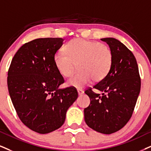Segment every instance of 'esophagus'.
<instances>
[{
    "mask_svg": "<svg viewBox=\"0 0 151 151\" xmlns=\"http://www.w3.org/2000/svg\"><path fill=\"white\" fill-rule=\"evenodd\" d=\"M78 93L79 96H81V95H82V94H84V91H83V90H81V89H78Z\"/></svg>",
    "mask_w": 151,
    "mask_h": 151,
    "instance_id": "1",
    "label": "esophagus"
}]
</instances>
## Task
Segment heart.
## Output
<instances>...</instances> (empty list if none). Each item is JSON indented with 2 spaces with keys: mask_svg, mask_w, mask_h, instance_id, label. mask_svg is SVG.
<instances>
[{
  "mask_svg": "<svg viewBox=\"0 0 151 151\" xmlns=\"http://www.w3.org/2000/svg\"><path fill=\"white\" fill-rule=\"evenodd\" d=\"M113 52L107 45L76 38L68 42L64 52L56 53L54 63L59 73L70 77L78 64L79 72L68 80V85L83 88L91 81L99 82L109 73L112 66Z\"/></svg>",
  "mask_w": 151,
  "mask_h": 151,
  "instance_id": "b5f03b06",
  "label": "heart"
}]
</instances>
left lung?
I'll return each mask as SVG.
<instances>
[{
	"label": "left lung",
	"mask_w": 151,
	"mask_h": 151,
	"mask_svg": "<svg viewBox=\"0 0 151 151\" xmlns=\"http://www.w3.org/2000/svg\"><path fill=\"white\" fill-rule=\"evenodd\" d=\"M101 40L112 51V66L102 81L85 91L90 104L84 114L90 128L110 134L122 129L131 118L140 92L141 78L134 55L123 43L113 38ZM93 88L103 91L102 96Z\"/></svg>",
	"instance_id": "left-lung-1"
}]
</instances>
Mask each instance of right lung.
I'll use <instances>...</instances> for the list:
<instances>
[{
    "label": "right lung",
    "instance_id": "add662e5",
    "mask_svg": "<svg viewBox=\"0 0 151 151\" xmlns=\"http://www.w3.org/2000/svg\"><path fill=\"white\" fill-rule=\"evenodd\" d=\"M63 41L61 38H45L24 44L7 73V87L17 114L39 134L61 127L67 110L78 96L76 87L58 88L64 79L56 68L54 56Z\"/></svg>",
    "mask_w": 151,
    "mask_h": 151
}]
</instances>
